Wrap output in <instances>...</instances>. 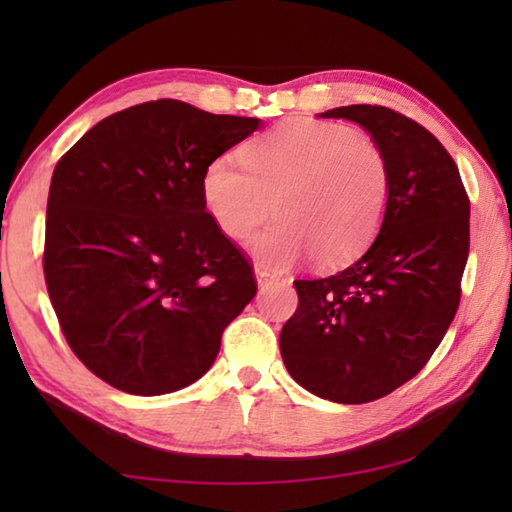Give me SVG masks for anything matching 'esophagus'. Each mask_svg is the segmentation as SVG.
<instances>
[{
	"label": "esophagus",
	"mask_w": 512,
	"mask_h": 512,
	"mask_svg": "<svg viewBox=\"0 0 512 512\" xmlns=\"http://www.w3.org/2000/svg\"><path fill=\"white\" fill-rule=\"evenodd\" d=\"M255 277H257L259 287H264V284H268L271 280H275L277 273L273 271V268H268L266 264H255Z\"/></svg>",
	"instance_id": "34e87169"
}]
</instances>
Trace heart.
Here are the masks:
<instances>
[{
  "label": "heart",
  "mask_w": 512,
  "mask_h": 512,
  "mask_svg": "<svg viewBox=\"0 0 512 512\" xmlns=\"http://www.w3.org/2000/svg\"><path fill=\"white\" fill-rule=\"evenodd\" d=\"M244 164L216 158L201 192L207 212L228 239L241 241L259 223L253 250L287 266L307 253L320 266L357 257L377 235L388 203V164L370 137L341 124L287 121L248 142Z\"/></svg>",
  "instance_id": "1"
}]
</instances>
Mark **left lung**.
Returning a JSON list of instances; mask_svg holds the SVG:
<instances>
[{
	"label": "left lung",
	"instance_id": "8db88e82",
	"mask_svg": "<svg viewBox=\"0 0 512 512\" xmlns=\"http://www.w3.org/2000/svg\"><path fill=\"white\" fill-rule=\"evenodd\" d=\"M325 119L366 128L388 164L379 235L357 262L296 280L280 332L289 375L339 404L379 400L427 366L461 302L470 198L452 155L418 121L386 106H341Z\"/></svg>",
	"mask_w": 512,
	"mask_h": 512
}]
</instances>
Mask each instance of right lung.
Instances as JSON below:
<instances>
[{"mask_svg":"<svg viewBox=\"0 0 512 512\" xmlns=\"http://www.w3.org/2000/svg\"><path fill=\"white\" fill-rule=\"evenodd\" d=\"M259 119L146 101L92 126L51 176L42 268L83 366L117 391L164 395L201 379L257 293L205 210L207 164Z\"/></svg>","mask_w":512,"mask_h":512,"instance_id":"add662e5","label":"right lung"}]
</instances>
